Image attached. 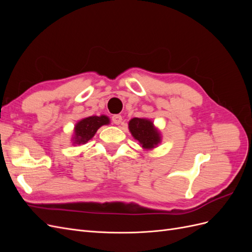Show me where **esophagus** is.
<instances>
[{
	"label": "esophagus",
	"mask_w": 252,
	"mask_h": 252,
	"mask_svg": "<svg viewBox=\"0 0 252 252\" xmlns=\"http://www.w3.org/2000/svg\"><path fill=\"white\" fill-rule=\"evenodd\" d=\"M112 123H114L116 125H120L122 123V117L119 116V114H114L112 117Z\"/></svg>",
	"instance_id": "1"
}]
</instances>
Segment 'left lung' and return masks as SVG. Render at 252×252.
Segmentation results:
<instances>
[{
    "mask_svg": "<svg viewBox=\"0 0 252 252\" xmlns=\"http://www.w3.org/2000/svg\"><path fill=\"white\" fill-rule=\"evenodd\" d=\"M129 131L144 150H152L162 142V135L154 122L147 118H133L128 123Z\"/></svg>",
    "mask_w": 252,
    "mask_h": 252,
    "instance_id": "obj_1",
    "label": "left lung"
}]
</instances>
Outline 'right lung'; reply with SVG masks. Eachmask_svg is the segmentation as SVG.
<instances>
[{
	"instance_id": "right-lung-1",
	"label": "right lung",
	"mask_w": 252,
	"mask_h": 252,
	"mask_svg": "<svg viewBox=\"0 0 252 252\" xmlns=\"http://www.w3.org/2000/svg\"><path fill=\"white\" fill-rule=\"evenodd\" d=\"M110 124V119L107 116H91L80 120L73 128L71 136L72 145H84L91 140L96 133L97 129Z\"/></svg>"
}]
</instances>
